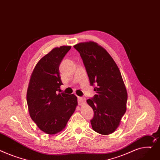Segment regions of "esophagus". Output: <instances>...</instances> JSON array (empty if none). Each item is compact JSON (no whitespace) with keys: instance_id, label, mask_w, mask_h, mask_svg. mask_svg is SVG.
<instances>
[{"instance_id":"34e87169","label":"esophagus","mask_w":160,"mask_h":160,"mask_svg":"<svg viewBox=\"0 0 160 160\" xmlns=\"http://www.w3.org/2000/svg\"><path fill=\"white\" fill-rule=\"evenodd\" d=\"M86 102V98L83 97H78V105H82V104H83Z\"/></svg>"}]
</instances>
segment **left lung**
<instances>
[{
    "label": "left lung",
    "instance_id": "left-lung-1",
    "mask_svg": "<svg viewBox=\"0 0 160 160\" xmlns=\"http://www.w3.org/2000/svg\"><path fill=\"white\" fill-rule=\"evenodd\" d=\"M78 51L96 94L87 100L92 108V128L108 135L118 127L126 111L127 92L120 71L105 49L93 42L74 46Z\"/></svg>",
    "mask_w": 160,
    "mask_h": 160
}]
</instances>
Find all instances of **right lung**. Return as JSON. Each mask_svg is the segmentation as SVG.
Instances as JSON below:
<instances>
[{
    "label": "right lung",
    "instance_id": "1",
    "mask_svg": "<svg viewBox=\"0 0 160 160\" xmlns=\"http://www.w3.org/2000/svg\"><path fill=\"white\" fill-rule=\"evenodd\" d=\"M71 46L52 49L36 65L27 91L29 115L43 132L55 134L65 127L78 104L75 95L58 92L62 85L59 66Z\"/></svg>",
    "mask_w": 160,
    "mask_h": 160
}]
</instances>
